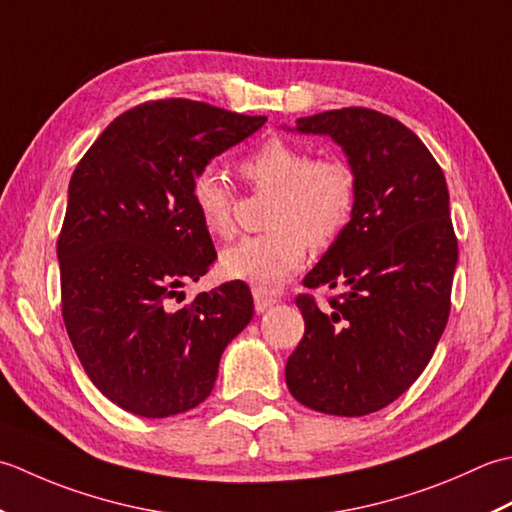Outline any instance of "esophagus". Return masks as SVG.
<instances>
[{
	"instance_id": "1",
	"label": "esophagus",
	"mask_w": 512,
	"mask_h": 512,
	"mask_svg": "<svg viewBox=\"0 0 512 512\" xmlns=\"http://www.w3.org/2000/svg\"><path fill=\"white\" fill-rule=\"evenodd\" d=\"M271 305H276L274 298L260 294V291H254V307H256L258 314H263V311H267Z\"/></svg>"
}]
</instances>
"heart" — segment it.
Masks as SVG:
<instances>
[{
  "mask_svg": "<svg viewBox=\"0 0 512 512\" xmlns=\"http://www.w3.org/2000/svg\"><path fill=\"white\" fill-rule=\"evenodd\" d=\"M238 174L254 192L271 194L269 232L245 236L221 254L223 276L254 291H276L305 263L307 247H329L347 229L356 210V174L338 156H311L302 145L271 137L238 161ZM192 205L214 238L234 227L236 194L214 168L190 183Z\"/></svg>",
  "mask_w": 512,
  "mask_h": 512,
  "instance_id": "1",
  "label": "heart"
}]
</instances>
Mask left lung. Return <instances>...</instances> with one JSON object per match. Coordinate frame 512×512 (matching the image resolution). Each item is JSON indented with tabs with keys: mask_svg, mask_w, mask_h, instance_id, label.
Listing matches in <instances>:
<instances>
[{
	"mask_svg": "<svg viewBox=\"0 0 512 512\" xmlns=\"http://www.w3.org/2000/svg\"><path fill=\"white\" fill-rule=\"evenodd\" d=\"M356 174V210L302 285L340 289L327 311L300 294L305 336L285 367L309 409L360 417L398 400L429 364L451 311L457 238L444 172L417 134L371 108L302 117Z\"/></svg>",
	"mask_w": 512,
	"mask_h": 512,
	"instance_id": "obj_1",
	"label": "left lung"
}]
</instances>
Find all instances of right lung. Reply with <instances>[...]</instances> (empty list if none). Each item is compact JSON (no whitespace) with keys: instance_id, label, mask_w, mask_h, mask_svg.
Returning a JSON list of instances; mask_svg holds the SVG:
<instances>
[{"instance_id":"add662e5","label":"right lung","mask_w":512,"mask_h":512,"mask_svg":"<svg viewBox=\"0 0 512 512\" xmlns=\"http://www.w3.org/2000/svg\"><path fill=\"white\" fill-rule=\"evenodd\" d=\"M247 117L190 99L119 114L77 163L57 241L61 316L92 384L141 417H170L212 393L218 362L254 316L243 283L172 309L214 263L190 183L254 134Z\"/></svg>"}]
</instances>
